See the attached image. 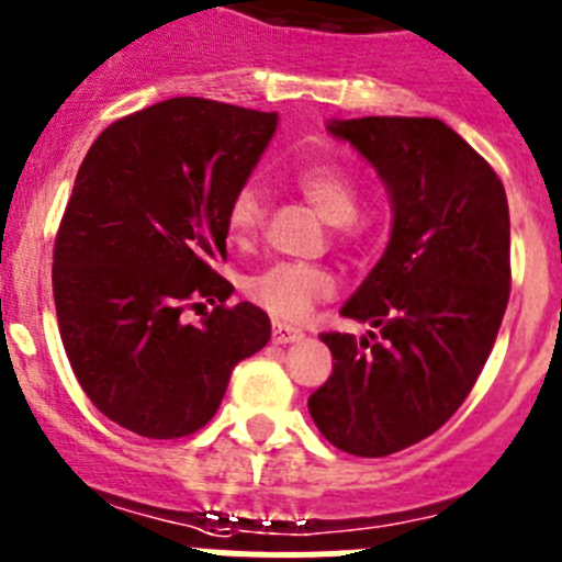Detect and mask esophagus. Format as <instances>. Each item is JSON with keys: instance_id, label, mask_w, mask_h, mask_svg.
<instances>
[{"instance_id": "obj_1", "label": "esophagus", "mask_w": 562, "mask_h": 562, "mask_svg": "<svg viewBox=\"0 0 562 562\" xmlns=\"http://www.w3.org/2000/svg\"><path fill=\"white\" fill-rule=\"evenodd\" d=\"M303 339V331L295 326H286V323H272V342L278 345H286V342H297Z\"/></svg>"}]
</instances>
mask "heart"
I'll list each match as a JSON object with an SVG mask.
<instances>
[{
    "label": "heart",
    "instance_id": "heart-1",
    "mask_svg": "<svg viewBox=\"0 0 562 562\" xmlns=\"http://www.w3.org/2000/svg\"><path fill=\"white\" fill-rule=\"evenodd\" d=\"M297 192L315 205L326 223L345 225L357 217L359 189L357 180L334 161L303 164L292 175ZM265 220V198L256 187H241L231 198L228 228L236 239H247L259 231ZM245 292L254 303L267 308L281 321H301L312 312V306L337 292V278L317 265L303 261H278L245 278Z\"/></svg>",
    "mask_w": 562,
    "mask_h": 562
}]
</instances>
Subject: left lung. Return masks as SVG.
Instances as JSON below:
<instances>
[{
	"mask_svg": "<svg viewBox=\"0 0 562 562\" xmlns=\"http://www.w3.org/2000/svg\"><path fill=\"white\" fill-rule=\"evenodd\" d=\"M382 175L393 236L339 315L379 337L326 331L334 373L308 398L331 446L387 457L435 435L473 390L509 301V209L491 164L429 116L331 122Z\"/></svg>",
	"mask_w": 562,
	"mask_h": 562,
	"instance_id": "obj_1",
	"label": "left lung"
}]
</instances>
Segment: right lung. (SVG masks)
Listing matches in <instances>:
<instances>
[{
	"instance_id": "add662e5",
	"label": "right lung",
	"mask_w": 562,
	"mask_h": 562,
	"mask_svg": "<svg viewBox=\"0 0 562 562\" xmlns=\"http://www.w3.org/2000/svg\"><path fill=\"white\" fill-rule=\"evenodd\" d=\"M276 113L175 97L122 116L82 158L53 254L60 339L82 393L133 435L203 429L231 370L270 339L254 303L228 306L231 198ZM198 324L189 307H204Z\"/></svg>"
}]
</instances>
